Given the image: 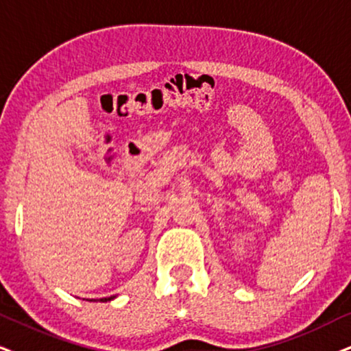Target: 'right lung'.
Wrapping results in <instances>:
<instances>
[{"label":"right lung","mask_w":351,"mask_h":351,"mask_svg":"<svg viewBox=\"0 0 351 351\" xmlns=\"http://www.w3.org/2000/svg\"><path fill=\"white\" fill-rule=\"evenodd\" d=\"M113 298H117V296H108V298H100L101 303H106V301H112ZM92 301V300H90Z\"/></svg>","instance_id":"right-lung-1"}]
</instances>
